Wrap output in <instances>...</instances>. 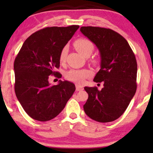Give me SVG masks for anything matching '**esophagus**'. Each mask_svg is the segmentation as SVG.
Instances as JSON below:
<instances>
[{
  "label": "esophagus",
  "mask_w": 153,
  "mask_h": 153,
  "mask_svg": "<svg viewBox=\"0 0 153 153\" xmlns=\"http://www.w3.org/2000/svg\"><path fill=\"white\" fill-rule=\"evenodd\" d=\"M76 91H81V90H84V88L81 86H79L78 84H76Z\"/></svg>",
  "instance_id": "obj_1"
}]
</instances>
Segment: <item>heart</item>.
I'll return each instance as SVG.
<instances>
[{
    "instance_id": "obj_1",
    "label": "heart",
    "mask_w": 153,
    "mask_h": 153,
    "mask_svg": "<svg viewBox=\"0 0 153 153\" xmlns=\"http://www.w3.org/2000/svg\"><path fill=\"white\" fill-rule=\"evenodd\" d=\"M74 47L79 53L85 57H88L90 55L94 50V45L91 41L86 38H79L74 43ZM68 47L65 46L61 49L59 55V61L61 63H63L65 61ZM92 75V72L89 69H71L67 71L65 74V77L72 82H75L77 84H82L84 79L89 77Z\"/></svg>"
}]
</instances>
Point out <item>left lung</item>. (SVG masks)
Here are the masks:
<instances>
[{
    "mask_svg": "<svg viewBox=\"0 0 153 153\" xmlns=\"http://www.w3.org/2000/svg\"><path fill=\"white\" fill-rule=\"evenodd\" d=\"M80 31L94 43L100 52V69L94 82H103L97 87H84L88 98L84 105L86 115L101 123L117 120L124 113L135 94L137 62L125 38L108 28L86 26Z\"/></svg>",
    "mask_w": 153,
    "mask_h": 153,
    "instance_id": "1",
    "label": "left lung"
}]
</instances>
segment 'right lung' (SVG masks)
Wrapping results in <instances>:
<instances>
[{"mask_svg":"<svg viewBox=\"0 0 153 153\" xmlns=\"http://www.w3.org/2000/svg\"><path fill=\"white\" fill-rule=\"evenodd\" d=\"M79 25L47 27L29 36L14 61L15 92L23 108L37 121L51 120L60 113L73 95V83L59 80L49 84L50 76L61 78L59 55Z\"/></svg>","mask_w":153,"mask_h":153,"instance_id":"right-lung-1","label":"right lung"}]
</instances>
